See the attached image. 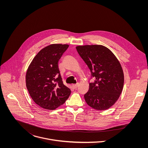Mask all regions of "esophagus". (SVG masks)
<instances>
[{
    "label": "esophagus",
    "instance_id": "esophagus-1",
    "mask_svg": "<svg viewBox=\"0 0 148 148\" xmlns=\"http://www.w3.org/2000/svg\"><path fill=\"white\" fill-rule=\"evenodd\" d=\"M79 86V84H74L72 85V87L74 88V89H77V87Z\"/></svg>",
    "mask_w": 148,
    "mask_h": 148
}]
</instances>
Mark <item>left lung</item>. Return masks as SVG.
Here are the masks:
<instances>
[{
  "mask_svg": "<svg viewBox=\"0 0 148 148\" xmlns=\"http://www.w3.org/2000/svg\"><path fill=\"white\" fill-rule=\"evenodd\" d=\"M76 48L96 80L89 83V90L84 95L86 104L96 110L109 109L123 91L124 75L121 64L104 45H84Z\"/></svg>",
  "mask_w": 148,
  "mask_h": 148,
  "instance_id": "obj_1",
  "label": "left lung"
}]
</instances>
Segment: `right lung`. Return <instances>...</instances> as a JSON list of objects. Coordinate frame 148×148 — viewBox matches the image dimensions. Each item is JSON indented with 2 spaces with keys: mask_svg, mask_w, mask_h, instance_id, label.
<instances>
[{
  "mask_svg": "<svg viewBox=\"0 0 148 148\" xmlns=\"http://www.w3.org/2000/svg\"><path fill=\"white\" fill-rule=\"evenodd\" d=\"M68 47L52 44L43 48L28 67L27 88L34 101L43 109H55L71 94V89L63 84L58 67V62Z\"/></svg>",
  "mask_w": 148,
  "mask_h": 148,
  "instance_id": "1",
  "label": "right lung"
}]
</instances>
